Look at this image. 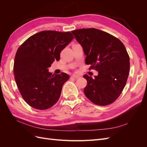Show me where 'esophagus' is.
<instances>
[{
    "label": "esophagus",
    "instance_id": "1",
    "mask_svg": "<svg viewBox=\"0 0 147 147\" xmlns=\"http://www.w3.org/2000/svg\"><path fill=\"white\" fill-rule=\"evenodd\" d=\"M72 77L73 78H76V79H77V78H80V76H79V75H76V74H73V75H72Z\"/></svg>",
    "mask_w": 147,
    "mask_h": 147
}]
</instances>
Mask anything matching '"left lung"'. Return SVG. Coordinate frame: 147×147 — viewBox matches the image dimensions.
Instances as JSON below:
<instances>
[{"label":"left lung","instance_id":"left-lung-1","mask_svg":"<svg viewBox=\"0 0 147 147\" xmlns=\"http://www.w3.org/2000/svg\"><path fill=\"white\" fill-rule=\"evenodd\" d=\"M72 33L83 47L85 63L91 65L89 69L98 71L94 78L83 75L87 80L84 94L96 105L113 103L122 92L129 72V56L124 44L113 35L95 28L79 29Z\"/></svg>","mask_w":147,"mask_h":147}]
</instances>
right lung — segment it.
Returning <instances> with one entry per match:
<instances>
[{"label": "right lung", "instance_id": "right-lung-1", "mask_svg": "<svg viewBox=\"0 0 147 147\" xmlns=\"http://www.w3.org/2000/svg\"><path fill=\"white\" fill-rule=\"evenodd\" d=\"M74 38L70 32L43 30L28 38L16 51L13 72L20 94L28 105L46 110L59 100L68 74L48 72L61 51Z\"/></svg>", "mask_w": 147, "mask_h": 147}]
</instances>
